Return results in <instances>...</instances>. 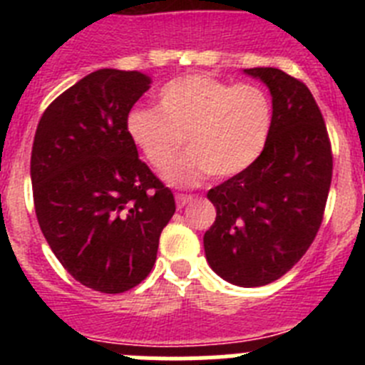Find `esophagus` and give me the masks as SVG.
<instances>
[{"instance_id":"obj_1","label":"esophagus","mask_w":365,"mask_h":365,"mask_svg":"<svg viewBox=\"0 0 365 365\" xmlns=\"http://www.w3.org/2000/svg\"><path fill=\"white\" fill-rule=\"evenodd\" d=\"M175 201H177V208H182V206H186L190 201H192V197H190V195H182V193H179V195H175Z\"/></svg>"}]
</instances>
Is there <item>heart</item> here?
Masks as SVG:
<instances>
[{
	"label": "heart",
	"mask_w": 365,
	"mask_h": 365,
	"mask_svg": "<svg viewBox=\"0 0 365 365\" xmlns=\"http://www.w3.org/2000/svg\"><path fill=\"white\" fill-rule=\"evenodd\" d=\"M270 124L272 108L261 87L188 74L163 86L159 109H133L128 133L160 175L172 172L186 138L190 153L170 180L192 186L208 173L228 179L252 166L265 148Z\"/></svg>",
	"instance_id": "b5f03b06"
}]
</instances>
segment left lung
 Wrapping results in <instances>:
<instances>
[{
  "instance_id": "left-lung-1",
  "label": "left lung",
  "mask_w": 365,
  "mask_h": 365,
  "mask_svg": "<svg viewBox=\"0 0 365 365\" xmlns=\"http://www.w3.org/2000/svg\"><path fill=\"white\" fill-rule=\"evenodd\" d=\"M272 95V124L256 163L208 192V265L228 283L261 287L302 259L324 219L333 153L309 87L274 67L245 69Z\"/></svg>"
}]
</instances>
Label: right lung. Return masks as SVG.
<instances>
[{"label": "right lung", "instance_id": "1", "mask_svg": "<svg viewBox=\"0 0 365 365\" xmlns=\"http://www.w3.org/2000/svg\"><path fill=\"white\" fill-rule=\"evenodd\" d=\"M150 86L138 71L87 74L45 109L32 144L45 240L76 282L106 294L146 279L175 214L172 190L138 159L128 133V115Z\"/></svg>", "mask_w": 365, "mask_h": 365}]
</instances>
